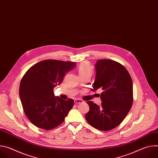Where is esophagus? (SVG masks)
Masks as SVG:
<instances>
[{
    "instance_id": "obj_1",
    "label": "esophagus",
    "mask_w": 158,
    "mask_h": 158,
    "mask_svg": "<svg viewBox=\"0 0 158 158\" xmlns=\"http://www.w3.org/2000/svg\"><path fill=\"white\" fill-rule=\"evenodd\" d=\"M84 101L81 99H75L74 101V102L76 104H81V103H82Z\"/></svg>"
}]
</instances>
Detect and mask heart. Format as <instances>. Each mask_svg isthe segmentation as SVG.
Here are the masks:
<instances>
[{
  "label": "heart",
  "instance_id": "obj_1",
  "mask_svg": "<svg viewBox=\"0 0 158 158\" xmlns=\"http://www.w3.org/2000/svg\"><path fill=\"white\" fill-rule=\"evenodd\" d=\"M78 72L80 76L86 75V74H89L91 76L93 71L87 62H82L79 65Z\"/></svg>",
  "mask_w": 158,
  "mask_h": 158
}]
</instances>
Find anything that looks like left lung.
Masks as SVG:
<instances>
[{
    "label": "left lung",
    "mask_w": 158,
    "mask_h": 158,
    "mask_svg": "<svg viewBox=\"0 0 158 158\" xmlns=\"http://www.w3.org/2000/svg\"><path fill=\"white\" fill-rule=\"evenodd\" d=\"M96 77L93 91L99 88L101 106L87 101L89 110L85 118L93 127L107 131L119 126L130 110L133 101V87L130 74L121 64L101 59L94 65Z\"/></svg>",
    "instance_id": "8db88e82"
}]
</instances>
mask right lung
<instances>
[{
    "label": "right lung",
    "instance_id": "1",
    "mask_svg": "<svg viewBox=\"0 0 158 158\" xmlns=\"http://www.w3.org/2000/svg\"><path fill=\"white\" fill-rule=\"evenodd\" d=\"M75 66L76 62L49 59L35 64L26 73L19 96L25 114L34 125L50 130L64 122L74 102L55 96L53 89Z\"/></svg>",
    "mask_w": 158,
    "mask_h": 158
}]
</instances>
